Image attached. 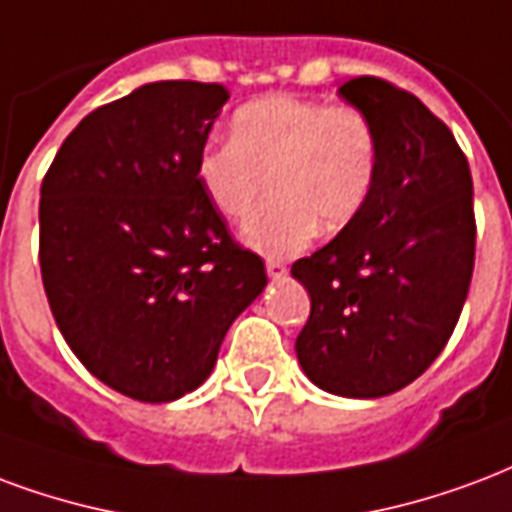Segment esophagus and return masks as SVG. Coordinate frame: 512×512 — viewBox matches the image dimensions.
I'll list each match as a JSON object with an SVG mask.
<instances>
[{"mask_svg": "<svg viewBox=\"0 0 512 512\" xmlns=\"http://www.w3.org/2000/svg\"><path fill=\"white\" fill-rule=\"evenodd\" d=\"M266 271H268V276H271V279H279V276L287 274V266L282 263V260H276V257H268Z\"/></svg>", "mask_w": 512, "mask_h": 512, "instance_id": "esophagus-1", "label": "esophagus"}]
</instances>
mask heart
Returning <instances> with one entry per match:
<instances>
[{
	"label": "heart",
	"instance_id": "b5f03b06",
	"mask_svg": "<svg viewBox=\"0 0 512 512\" xmlns=\"http://www.w3.org/2000/svg\"><path fill=\"white\" fill-rule=\"evenodd\" d=\"M380 143L372 119L355 105H328L271 94L241 105L230 140L208 143L198 184L225 219H244L266 184L274 200L241 230L257 252L285 257L320 233H339L372 195Z\"/></svg>",
	"mask_w": 512,
	"mask_h": 512
}]
</instances>
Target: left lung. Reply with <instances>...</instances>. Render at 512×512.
<instances>
[{"instance_id":"1","label":"left lung","mask_w":512,"mask_h":512,"mask_svg":"<svg viewBox=\"0 0 512 512\" xmlns=\"http://www.w3.org/2000/svg\"><path fill=\"white\" fill-rule=\"evenodd\" d=\"M380 143L366 206L293 263L312 298L295 339L306 377L336 396L380 399L429 369L456 328L475 268L472 176L453 132L393 83L339 86Z\"/></svg>"}]
</instances>
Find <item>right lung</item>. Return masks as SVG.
Instances as JSON below:
<instances>
[{"instance_id":"1","label":"right lung","mask_w":512,"mask_h":512,"mask_svg":"<svg viewBox=\"0 0 512 512\" xmlns=\"http://www.w3.org/2000/svg\"><path fill=\"white\" fill-rule=\"evenodd\" d=\"M222 83L157 81L108 102L56 151L40 189V271L64 342L130 399H181L268 285L198 184Z\"/></svg>"}]
</instances>
